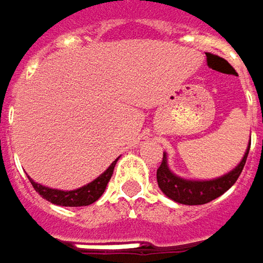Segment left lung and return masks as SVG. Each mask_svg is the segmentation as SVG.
<instances>
[{
  "label": "left lung",
  "mask_w": 263,
  "mask_h": 263,
  "mask_svg": "<svg viewBox=\"0 0 263 263\" xmlns=\"http://www.w3.org/2000/svg\"><path fill=\"white\" fill-rule=\"evenodd\" d=\"M248 151H250V147L247 148L246 156L241 160V163L233 171H230L229 174L219 179L208 181L184 180V179L177 177L176 174L170 171L166 165V157L163 154L162 163L157 168V184L166 197H170L171 200L177 203L189 204V206L206 204L215 198H218L219 195H222L226 191H229L235 184V181L238 180V177L241 176L244 170Z\"/></svg>",
  "instance_id": "1"
}]
</instances>
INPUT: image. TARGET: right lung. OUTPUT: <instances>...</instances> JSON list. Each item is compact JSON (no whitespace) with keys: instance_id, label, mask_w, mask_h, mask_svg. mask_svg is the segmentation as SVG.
I'll use <instances>...</instances> for the list:
<instances>
[{"instance_id":"add662e5","label":"right lung","mask_w":263,"mask_h":263,"mask_svg":"<svg viewBox=\"0 0 263 263\" xmlns=\"http://www.w3.org/2000/svg\"><path fill=\"white\" fill-rule=\"evenodd\" d=\"M116 160L95 180L86 186H83L80 189H76V191H59V189H51V187H45L42 184H37L36 181H31L34 191L45 200L51 201L52 204H57V206H71V208H77V206H89L92 204L93 201H97L107 183L110 180L112 174H114V170H115Z\"/></svg>"}]
</instances>
